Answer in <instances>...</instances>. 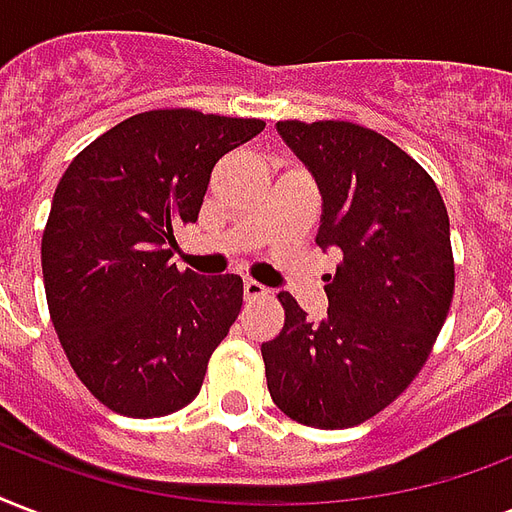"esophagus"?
<instances>
[{"label":"esophagus","mask_w":512,"mask_h":512,"mask_svg":"<svg viewBox=\"0 0 512 512\" xmlns=\"http://www.w3.org/2000/svg\"><path fill=\"white\" fill-rule=\"evenodd\" d=\"M268 295H271V290L263 287L260 282H255V279H247V282H244V298L247 300H260V298H268Z\"/></svg>","instance_id":"1"}]
</instances>
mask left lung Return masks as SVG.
<instances>
[{
    "instance_id": "obj_1",
    "label": "left lung",
    "mask_w": 512,
    "mask_h": 512,
    "mask_svg": "<svg viewBox=\"0 0 512 512\" xmlns=\"http://www.w3.org/2000/svg\"><path fill=\"white\" fill-rule=\"evenodd\" d=\"M282 139L322 193L319 247L343 263L327 276V319L308 322L279 295L282 333L263 343L273 403L317 429L373 419L424 368L454 298L448 212L427 171L386 136L346 120H279Z\"/></svg>"
}]
</instances>
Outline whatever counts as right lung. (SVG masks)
I'll return each instance as SVG.
<instances>
[{
  "instance_id": "1",
  "label": "right lung",
  "mask_w": 512,
  "mask_h": 512,
  "mask_svg": "<svg viewBox=\"0 0 512 512\" xmlns=\"http://www.w3.org/2000/svg\"><path fill=\"white\" fill-rule=\"evenodd\" d=\"M263 128L257 117L150 109L93 139L58 182L42 233L50 319L109 411L158 419L201 392L244 282L179 271L177 228L198 220L214 163Z\"/></svg>"
}]
</instances>
